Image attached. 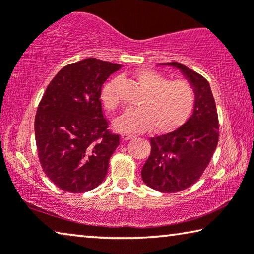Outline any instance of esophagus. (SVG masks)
Returning <instances> with one entry per match:
<instances>
[{"mask_svg":"<svg viewBox=\"0 0 254 254\" xmlns=\"http://www.w3.org/2000/svg\"><path fill=\"white\" fill-rule=\"evenodd\" d=\"M134 137H135L134 135H130V134H123V135H121V138H123L124 141L131 140V138H134Z\"/></svg>","mask_w":254,"mask_h":254,"instance_id":"34e87169","label":"esophagus"}]
</instances>
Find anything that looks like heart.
I'll return each instance as SVG.
<instances>
[{
    "label": "heart",
    "mask_w": 254,
    "mask_h": 254,
    "mask_svg": "<svg viewBox=\"0 0 254 254\" xmlns=\"http://www.w3.org/2000/svg\"><path fill=\"white\" fill-rule=\"evenodd\" d=\"M135 78L145 91L141 109L127 110L114 120L113 126L123 133H142L151 129L158 133L171 131L185 123L192 112L195 95L185 81H169L165 76L151 69L135 72ZM119 79L114 78L104 86L102 103L106 110L113 111L119 105Z\"/></svg>",
    "instance_id": "1"
}]
</instances>
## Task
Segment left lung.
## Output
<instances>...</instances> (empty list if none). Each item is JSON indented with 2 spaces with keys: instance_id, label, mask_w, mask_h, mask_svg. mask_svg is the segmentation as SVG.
Listing matches in <instances>:
<instances>
[{
  "instance_id": "left-lung-1",
  "label": "left lung",
  "mask_w": 254,
  "mask_h": 254,
  "mask_svg": "<svg viewBox=\"0 0 254 254\" xmlns=\"http://www.w3.org/2000/svg\"><path fill=\"white\" fill-rule=\"evenodd\" d=\"M178 69L194 90L193 113L171 133L150 138L151 152L142 168L145 185L162 193L192 186L209 164L218 142V118L209 83L179 62L158 64Z\"/></svg>"
}]
</instances>
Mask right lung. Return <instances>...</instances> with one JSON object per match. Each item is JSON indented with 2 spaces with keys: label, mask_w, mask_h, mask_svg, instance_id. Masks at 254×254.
<instances>
[{
  "label": "right lung",
  "mask_w": 254,
  "mask_h": 254,
  "mask_svg": "<svg viewBox=\"0 0 254 254\" xmlns=\"http://www.w3.org/2000/svg\"><path fill=\"white\" fill-rule=\"evenodd\" d=\"M121 65L95 58L68 64L48 84L38 106L34 134L39 161L59 189L83 193L105 179L120 143L103 114L102 86Z\"/></svg>",
  "instance_id": "right-lung-1"
}]
</instances>
